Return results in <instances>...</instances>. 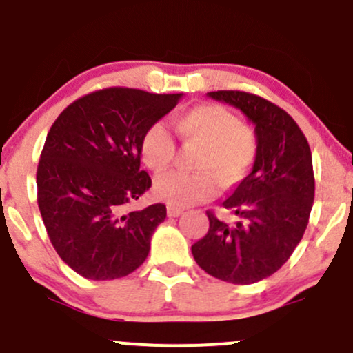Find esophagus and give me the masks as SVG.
<instances>
[{"label":"esophagus","instance_id":"esophagus-1","mask_svg":"<svg viewBox=\"0 0 353 353\" xmlns=\"http://www.w3.org/2000/svg\"><path fill=\"white\" fill-rule=\"evenodd\" d=\"M181 213H183V208H179V206H174V205H167V214H169L170 218H176V216H179Z\"/></svg>","mask_w":353,"mask_h":353}]
</instances>
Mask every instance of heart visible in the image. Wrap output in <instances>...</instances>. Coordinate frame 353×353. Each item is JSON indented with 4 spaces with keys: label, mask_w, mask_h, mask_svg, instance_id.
Listing matches in <instances>:
<instances>
[{
    "label": "heart",
    "mask_w": 353,
    "mask_h": 353,
    "mask_svg": "<svg viewBox=\"0 0 353 353\" xmlns=\"http://www.w3.org/2000/svg\"><path fill=\"white\" fill-rule=\"evenodd\" d=\"M176 128L183 139L203 143L196 169L201 172H169L157 177L154 194L174 206H191L218 192L216 175L223 184H235L247 174L255 157V140L239 118L220 105H201L181 114ZM176 143L162 121L145 130L140 155L148 169L162 172L172 164Z\"/></svg>",
    "instance_id": "1"
}]
</instances>
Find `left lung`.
Returning <instances> with one entry per match:
<instances>
[{"mask_svg": "<svg viewBox=\"0 0 353 353\" xmlns=\"http://www.w3.org/2000/svg\"><path fill=\"white\" fill-rule=\"evenodd\" d=\"M208 96L254 123L257 150L248 176L221 201L236 221L206 211L210 228L191 252L210 276L254 284L279 270L301 242L314 199L311 150L298 123L274 103L243 91Z\"/></svg>", "mask_w": 353, "mask_h": 353, "instance_id": "obj_1", "label": "left lung"}]
</instances>
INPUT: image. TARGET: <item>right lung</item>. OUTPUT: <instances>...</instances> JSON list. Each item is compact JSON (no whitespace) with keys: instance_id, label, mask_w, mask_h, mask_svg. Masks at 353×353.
I'll return each mask as SVG.
<instances>
[{"instance_id":"add662e5","label":"right lung","mask_w":353,"mask_h":353,"mask_svg":"<svg viewBox=\"0 0 353 353\" xmlns=\"http://www.w3.org/2000/svg\"><path fill=\"white\" fill-rule=\"evenodd\" d=\"M183 94L108 88L59 114L37 169L40 214L59 257L91 281L125 277L145 262L162 203L125 211L152 186L140 142Z\"/></svg>"}]
</instances>
